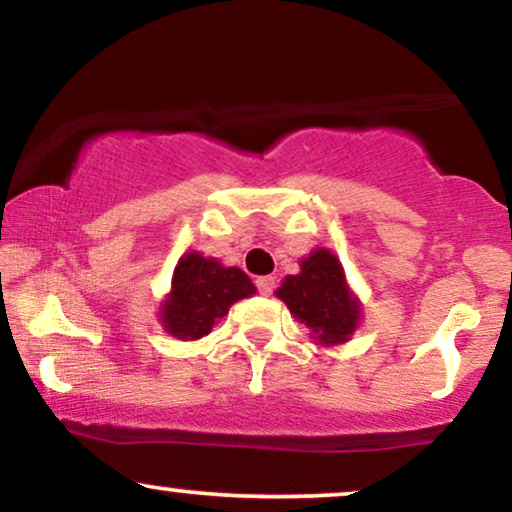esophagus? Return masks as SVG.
I'll use <instances>...</instances> for the list:
<instances>
[{
	"label": "esophagus",
	"instance_id": "34e87169",
	"mask_svg": "<svg viewBox=\"0 0 512 512\" xmlns=\"http://www.w3.org/2000/svg\"><path fill=\"white\" fill-rule=\"evenodd\" d=\"M256 289H258V293H263V296H270V293L275 291V277H270V275L256 277Z\"/></svg>",
	"mask_w": 512,
	"mask_h": 512
}]
</instances>
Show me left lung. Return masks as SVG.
<instances>
[{"label":"left lung","instance_id":"8db88e82","mask_svg":"<svg viewBox=\"0 0 512 512\" xmlns=\"http://www.w3.org/2000/svg\"><path fill=\"white\" fill-rule=\"evenodd\" d=\"M277 296L326 345L345 342L356 328L359 305L349 296L345 272L331 251L319 249L307 256L300 275L286 277Z\"/></svg>","mask_w":512,"mask_h":512}]
</instances>
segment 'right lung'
Segmentation results:
<instances>
[{
	"label": "right lung",
	"mask_w": 512,
	"mask_h": 512,
	"mask_svg": "<svg viewBox=\"0 0 512 512\" xmlns=\"http://www.w3.org/2000/svg\"><path fill=\"white\" fill-rule=\"evenodd\" d=\"M254 291L240 268H223L193 251L174 270L172 296L160 314L165 331L179 340H198L226 317L230 305Z\"/></svg>",
	"instance_id": "1"
}]
</instances>
